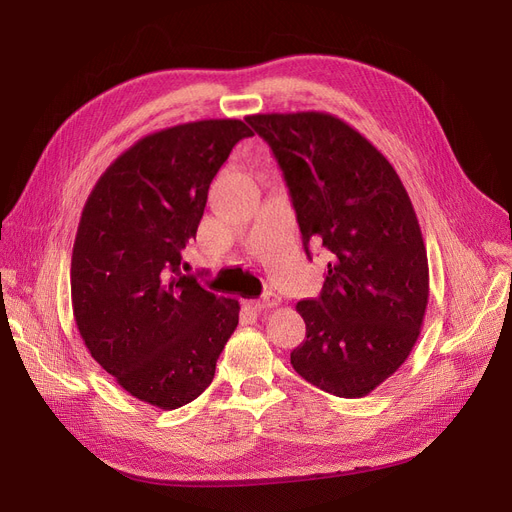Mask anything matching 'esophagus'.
Masks as SVG:
<instances>
[{
    "label": "esophagus",
    "instance_id": "esophagus-1",
    "mask_svg": "<svg viewBox=\"0 0 512 512\" xmlns=\"http://www.w3.org/2000/svg\"><path fill=\"white\" fill-rule=\"evenodd\" d=\"M278 303H280V297H278L276 292H265L261 299L251 301V303H249V307H251V309L261 311V309H272V307H276Z\"/></svg>",
    "mask_w": 512,
    "mask_h": 512
}]
</instances>
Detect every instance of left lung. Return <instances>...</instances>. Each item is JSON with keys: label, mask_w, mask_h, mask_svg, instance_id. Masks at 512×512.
Masks as SVG:
<instances>
[{"label": "left lung", "mask_w": 512, "mask_h": 512, "mask_svg": "<svg viewBox=\"0 0 512 512\" xmlns=\"http://www.w3.org/2000/svg\"><path fill=\"white\" fill-rule=\"evenodd\" d=\"M272 147L309 242L330 253L319 297L299 301L307 336L290 363L309 384L361 398L407 361L429 267L407 188L361 132L326 112L247 116Z\"/></svg>", "instance_id": "left-lung-1"}]
</instances>
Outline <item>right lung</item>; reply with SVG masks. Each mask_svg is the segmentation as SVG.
I'll list each match as a JSON object with an SVG mask.
<instances>
[{
    "label": "right lung",
    "mask_w": 512,
    "mask_h": 512,
    "mask_svg": "<svg viewBox=\"0 0 512 512\" xmlns=\"http://www.w3.org/2000/svg\"><path fill=\"white\" fill-rule=\"evenodd\" d=\"M242 120H199L147 134L107 168L80 213L70 290L91 357L134 398L178 409L213 380L238 326L236 299L180 272L209 184Z\"/></svg>",
    "instance_id": "obj_1"
}]
</instances>
